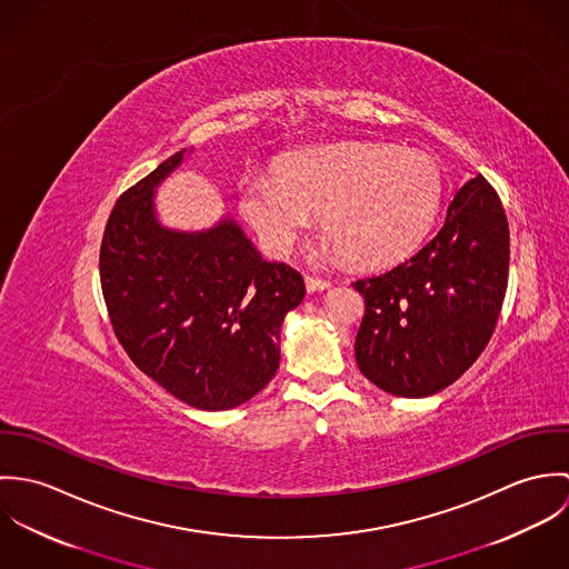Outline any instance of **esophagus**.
Listing matches in <instances>:
<instances>
[{
	"mask_svg": "<svg viewBox=\"0 0 569 569\" xmlns=\"http://www.w3.org/2000/svg\"><path fill=\"white\" fill-rule=\"evenodd\" d=\"M305 284H307V291H325L330 287V282L328 280H322V278H313V276H307L305 278Z\"/></svg>",
	"mask_w": 569,
	"mask_h": 569,
	"instance_id": "esophagus-1",
	"label": "esophagus"
}]
</instances>
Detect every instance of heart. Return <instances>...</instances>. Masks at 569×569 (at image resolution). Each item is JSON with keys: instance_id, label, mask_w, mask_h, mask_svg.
<instances>
[{"instance_id": "obj_1", "label": "heart", "mask_w": 569, "mask_h": 569, "mask_svg": "<svg viewBox=\"0 0 569 569\" xmlns=\"http://www.w3.org/2000/svg\"><path fill=\"white\" fill-rule=\"evenodd\" d=\"M442 199V174L425 153L341 144L289 156L271 174H247L239 208L267 253L287 256L322 212L328 253L352 264L401 260L429 232Z\"/></svg>"}]
</instances>
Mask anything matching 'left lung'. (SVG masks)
<instances>
[{
	"mask_svg": "<svg viewBox=\"0 0 569 569\" xmlns=\"http://www.w3.org/2000/svg\"><path fill=\"white\" fill-rule=\"evenodd\" d=\"M510 237L482 174L447 208L440 232L401 264L352 287L366 300L355 339L361 375L388 395L422 399L482 355L508 284Z\"/></svg>",
	"mask_w": 569,
	"mask_h": 569,
	"instance_id": "1",
	"label": "left lung"
}]
</instances>
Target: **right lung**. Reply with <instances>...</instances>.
I'll list each match as a JSON object with an SVG mask.
<instances>
[{
  "mask_svg": "<svg viewBox=\"0 0 569 569\" xmlns=\"http://www.w3.org/2000/svg\"><path fill=\"white\" fill-rule=\"evenodd\" d=\"M183 156L118 199L100 244V284L131 361L186 406L223 411L273 379L280 328L302 302L305 280L262 260L230 217L201 232L160 223L156 190Z\"/></svg>",
  "mask_w": 569,
  "mask_h": 569,
  "instance_id": "right-lung-1",
  "label": "right lung"
}]
</instances>
